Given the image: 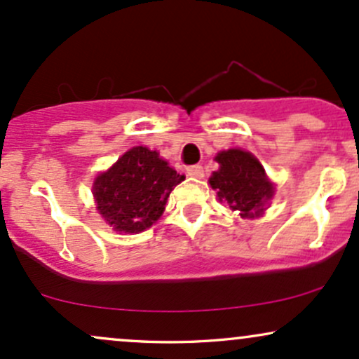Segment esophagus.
Listing matches in <instances>:
<instances>
[{
	"label": "esophagus",
	"mask_w": 359,
	"mask_h": 359,
	"mask_svg": "<svg viewBox=\"0 0 359 359\" xmlns=\"http://www.w3.org/2000/svg\"><path fill=\"white\" fill-rule=\"evenodd\" d=\"M187 174L194 177V179H203L204 168H203V165H191V167H187Z\"/></svg>",
	"instance_id": "34e87169"
}]
</instances>
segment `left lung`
<instances>
[{
	"mask_svg": "<svg viewBox=\"0 0 359 359\" xmlns=\"http://www.w3.org/2000/svg\"><path fill=\"white\" fill-rule=\"evenodd\" d=\"M219 170L212 172L209 184L217 199L240 211L241 217H258L273 197L275 187L265 174V168L250 151L231 148L216 155Z\"/></svg>",
	"mask_w": 359,
	"mask_h": 359,
	"instance_id": "8db88e82",
	"label": "left lung"
}]
</instances>
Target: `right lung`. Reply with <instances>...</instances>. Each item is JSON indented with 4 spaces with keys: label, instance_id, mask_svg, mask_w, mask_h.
<instances>
[{
    "label": "right lung",
    "instance_id": "right-lung-1",
    "mask_svg": "<svg viewBox=\"0 0 359 359\" xmlns=\"http://www.w3.org/2000/svg\"><path fill=\"white\" fill-rule=\"evenodd\" d=\"M184 179L158 151L133 147L96 177L93 194L97 211L111 228L140 233L162 216L168 196Z\"/></svg>",
    "mask_w": 359,
    "mask_h": 359
}]
</instances>
